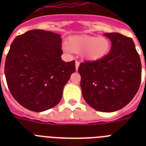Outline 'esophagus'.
I'll use <instances>...</instances> for the list:
<instances>
[{
    "label": "esophagus",
    "mask_w": 146,
    "mask_h": 146,
    "mask_svg": "<svg viewBox=\"0 0 146 146\" xmlns=\"http://www.w3.org/2000/svg\"><path fill=\"white\" fill-rule=\"evenodd\" d=\"M79 66H80V62L78 61V60H76V62H75L76 70H77V69H78V68H79Z\"/></svg>",
    "instance_id": "obj_1"
}]
</instances>
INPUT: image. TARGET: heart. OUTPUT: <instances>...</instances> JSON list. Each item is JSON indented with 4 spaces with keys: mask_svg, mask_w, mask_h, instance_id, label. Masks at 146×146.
Wrapping results in <instances>:
<instances>
[{
    "mask_svg": "<svg viewBox=\"0 0 146 146\" xmlns=\"http://www.w3.org/2000/svg\"><path fill=\"white\" fill-rule=\"evenodd\" d=\"M65 46L66 51L80 53L89 60H97L109 52L110 42L104 37H95L86 35L74 36L69 38Z\"/></svg>",
    "mask_w": 146,
    "mask_h": 146,
    "instance_id": "heart-1",
    "label": "heart"
}]
</instances>
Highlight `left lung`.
<instances>
[{"mask_svg": "<svg viewBox=\"0 0 146 146\" xmlns=\"http://www.w3.org/2000/svg\"><path fill=\"white\" fill-rule=\"evenodd\" d=\"M110 52L97 60L80 64L82 96L97 111L114 112L135 96L141 82V61L133 40L118 33H106Z\"/></svg>", "mask_w": 146, "mask_h": 146, "instance_id": "obj_1", "label": "left lung"}]
</instances>
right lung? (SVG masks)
Returning <instances> with one entry per match:
<instances>
[{"instance_id":"right-lung-1","label":"right lung","mask_w":146,"mask_h":146,"mask_svg":"<svg viewBox=\"0 0 146 146\" xmlns=\"http://www.w3.org/2000/svg\"><path fill=\"white\" fill-rule=\"evenodd\" d=\"M60 35L32 30L17 36L6 58L4 72L12 96L35 112L55 107L63 89L75 72V60H61Z\"/></svg>"}]
</instances>
